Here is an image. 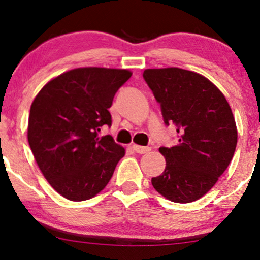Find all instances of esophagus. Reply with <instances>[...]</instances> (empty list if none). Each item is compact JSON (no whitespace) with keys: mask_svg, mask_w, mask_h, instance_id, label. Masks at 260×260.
Returning <instances> with one entry per match:
<instances>
[{"mask_svg":"<svg viewBox=\"0 0 260 260\" xmlns=\"http://www.w3.org/2000/svg\"><path fill=\"white\" fill-rule=\"evenodd\" d=\"M133 149H134V151L137 152V154H145V152H148L149 150H150V147H142V145L134 144Z\"/></svg>","mask_w":260,"mask_h":260,"instance_id":"esophagus-1","label":"esophagus"}]
</instances>
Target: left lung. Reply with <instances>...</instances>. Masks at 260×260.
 <instances>
[{"mask_svg":"<svg viewBox=\"0 0 260 260\" xmlns=\"http://www.w3.org/2000/svg\"><path fill=\"white\" fill-rule=\"evenodd\" d=\"M143 78L161 105L163 122L175 126L179 137L175 147L159 148L166 169L151 183L170 201L193 202L214 186L232 161L238 140L232 110L221 91L199 73L149 69Z\"/></svg>","mask_w":260,"mask_h":260,"instance_id":"1","label":"left lung"}]
</instances>
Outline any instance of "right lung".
<instances>
[{"instance_id":"1","label":"right lung","mask_w":260,"mask_h":260,"mask_svg":"<svg viewBox=\"0 0 260 260\" xmlns=\"http://www.w3.org/2000/svg\"><path fill=\"white\" fill-rule=\"evenodd\" d=\"M127 70L84 67L60 74L31 103L28 143L49 184L71 201L93 198L109 183L124 148L110 135L116 92L130 79Z\"/></svg>"}]
</instances>
